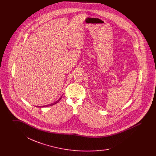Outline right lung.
Instances as JSON below:
<instances>
[{"mask_svg":"<svg viewBox=\"0 0 156 156\" xmlns=\"http://www.w3.org/2000/svg\"><path fill=\"white\" fill-rule=\"evenodd\" d=\"M61 99V98H59V100H58V101H56L55 102H54V103H52V104H50V106H51V105H54V104H57V102H59V100H60ZM44 107L45 106H48V105H45V106H43V107H44Z\"/></svg>","mask_w":156,"mask_h":156,"instance_id":"obj_1","label":"right lung"}]
</instances>
